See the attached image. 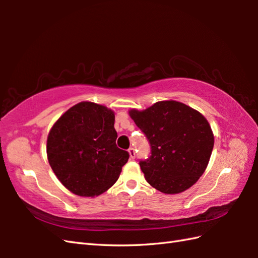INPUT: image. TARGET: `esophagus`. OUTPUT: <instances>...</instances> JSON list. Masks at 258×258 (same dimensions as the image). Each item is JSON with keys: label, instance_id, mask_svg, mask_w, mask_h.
Here are the masks:
<instances>
[{"label": "esophagus", "instance_id": "1", "mask_svg": "<svg viewBox=\"0 0 258 258\" xmlns=\"http://www.w3.org/2000/svg\"><path fill=\"white\" fill-rule=\"evenodd\" d=\"M128 153H130V157L132 158V160H134L135 156H136V152H135V149H133V147H131V149L128 150Z\"/></svg>", "mask_w": 258, "mask_h": 258}]
</instances>
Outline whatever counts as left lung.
<instances>
[{
	"label": "left lung",
	"instance_id": "obj_1",
	"mask_svg": "<svg viewBox=\"0 0 258 258\" xmlns=\"http://www.w3.org/2000/svg\"><path fill=\"white\" fill-rule=\"evenodd\" d=\"M130 116L144 133L151 155L140 161L147 183L165 194H177L194 185L204 173L214 146L207 119L176 101L157 102Z\"/></svg>",
	"mask_w": 258,
	"mask_h": 258
}]
</instances>
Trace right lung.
Here are the masks:
<instances>
[{
    "mask_svg": "<svg viewBox=\"0 0 258 258\" xmlns=\"http://www.w3.org/2000/svg\"><path fill=\"white\" fill-rule=\"evenodd\" d=\"M114 119L107 107L82 102L53 125L46 144L48 163L72 193L97 196L117 180L130 154L116 146Z\"/></svg>",
    "mask_w": 258,
    "mask_h": 258,
    "instance_id": "add662e5",
    "label": "right lung"
}]
</instances>
